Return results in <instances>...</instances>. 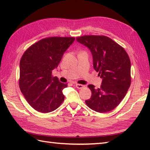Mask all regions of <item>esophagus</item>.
Here are the masks:
<instances>
[{
  "instance_id": "34e87169",
  "label": "esophagus",
  "mask_w": 150,
  "mask_h": 150,
  "mask_svg": "<svg viewBox=\"0 0 150 150\" xmlns=\"http://www.w3.org/2000/svg\"><path fill=\"white\" fill-rule=\"evenodd\" d=\"M75 86H76V88H78V89H82V88H83L84 87V86L82 85V84H75Z\"/></svg>"
}]
</instances>
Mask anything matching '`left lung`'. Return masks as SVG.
Returning <instances> with one entry per match:
<instances>
[{
	"instance_id": "1",
	"label": "left lung",
	"mask_w": 150,
	"mask_h": 150,
	"mask_svg": "<svg viewBox=\"0 0 150 150\" xmlns=\"http://www.w3.org/2000/svg\"><path fill=\"white\" fill-rule=\"evenodd\" d=\"M78 42L90 50L93 68L103 79L100 88L88 85L91 91L87 106L97 112L113 110L122 100L131 84V62L122 47L110 38L102 35L79 37Z\"/></svg>"
}]
</instances>
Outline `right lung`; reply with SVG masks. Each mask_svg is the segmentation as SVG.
Returning a JSON list of instances; mask_svg holds the SVG:
<instances>
[{
    "instance_id": "1",
    "label": "right lung",
    "mask_w": 150,
    "mask_h": 150,
    "mask_svg": "<svg viewBox=\"0 0 150 150\" xmlns=\"http://www.w3.org/2000/svg\"><path fill=\"white\" fill-rule=\"evenodd\" d=\"M74 40V37L46 38L31 46L22 57L19 87L28 103L39 112L55 110L64 100L62 90L68 84L52 73Z\"/></svg>"
}]
</instances>
